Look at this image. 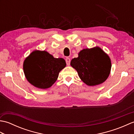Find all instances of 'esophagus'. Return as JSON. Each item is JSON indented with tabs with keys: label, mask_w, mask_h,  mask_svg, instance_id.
<instances>
[{
	"label": "esophagus",
	"mask_w": 134,
	"mask_h": 134,
	"mask_svg": "<svg viewBox=\"0 0 134 134\" xmlns=\"http://www.w3.org/2000/svg\"><path fill=\"white\" fill-rule=\"evenodd\" d=\"M70 59L69 58H67L66 59H65V62H66V63H67V65H69L70 64Z\"/></svg>",
	"instance_id": "1"
}]
</instances>
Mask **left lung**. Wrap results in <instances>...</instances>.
<instances>
[{
	"instance_id": "1",
	"label": "left lung",
	"mask_w": 134,
	"mask_h": 134,
	"mask_svg": "<svg viewBox=\"0 0 134 134\" xmlns=\"http://www.w3.org/2000/svg\"><path fill=\"white\" fill-rule=\"evenodd\" d=\"M70 64L76 70L81 80L90 86L106 81L112 67L109 56L99 47L81 50L78 58L72 59Z\"/></svg>"
}]
</instances>
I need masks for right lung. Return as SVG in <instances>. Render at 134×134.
<instances>
[{"label": "right lung", "mask_w": 134, "mask_h": 134, "mask_svg": "<svg viewBox=\"0 0 134 134\" xmlns=\"http://www.w3.org/2000/svg\"><path fill=\"white\" fill-rule=\"evenodd\" d=\"M66 66L63 58H55L45 51L35 50L25 59L23 69L27 81L41 89L49 88Z\"/></svg>", "instance_id": "add662e5"}]
</instances>
